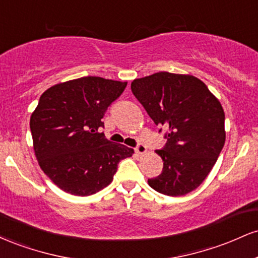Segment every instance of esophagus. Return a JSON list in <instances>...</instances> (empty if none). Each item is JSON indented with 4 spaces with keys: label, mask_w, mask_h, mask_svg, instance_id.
Here are the masks:
<instances>
[{
    "label": "esophagus",
    "mask_w": 258,
    "mask_h": 258,
    "mask_svg": "<svg viewBox=\"0 0 258 258\" xmlns=\"http://www.w3.org/2000/svg\"><path fill=\"white\" fill-rule=\"evenodd\" d=\"M135 150L138 155H144V154L147 153V147L143 146V144H138L137 148H136Z\"/></svg>",
    "instance_id": "34e87169"
}]
</instances>
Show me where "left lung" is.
Wrapping results in <instances>:
<instances>
[{"label": "left lung", "mask_w": 258, "mask_h": 258, "mask_svg": "<svg viewBox=\"0 0 258 258\" xmlns=\"http://www.w3.org/2000/svg\"><path fill=\"white\" fill-rule=\"evenodd\" d=\"M131 90L155 125L167 130L166 146L156 150L162 172L148 184L168 197L190 193L215 166L226 142L220 100L195 76L166 72L133 80Z\"/></svg>", "instance_id": "1"}]
</instances>
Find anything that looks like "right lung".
Returning a JSON list of instances; mask_svg holds the SVG:
<instances>
[{
  "label": "right lung",
  "mask_w": 258,
  "mask_h": 258,
  "mask_svg": "<svg viewBox=\"0 0 258 258\" xmlns=\"http://www.w3.org/2000/svg\"><path fill=\"white\" fill-rule=\"evenodd\" d=\"M126 85L86 76L52 86L40 97L30 117L35 156L61 190L79 197L102 190L121 160L135 153L98 132L106 109Z\"/></svg>",
  "instance_id": "obj_1"
}]
</instances>
